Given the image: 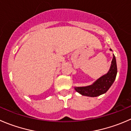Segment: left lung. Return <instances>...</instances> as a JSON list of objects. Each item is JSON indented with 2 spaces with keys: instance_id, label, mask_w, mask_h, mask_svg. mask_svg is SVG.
Listing matches in <instances>:
<instances>
[{
  "instance_id": "left-lung-1",
  "label": "left lung",
  "mask_w": 131,
  "mask_h": 131,
  "mask_svg": "<svg viewBox=\"0 0 131 131\" xmlns=\"http://www.w3.org/2000/svg\"><path fill=\"white\" fill-rule=\"evenodd\" d=\"M112 51L111 49H110ZM113 59L111 67L107 73L104 74L95 81L92 84L86 86L75 87V90L81 95L84 96L95 97L102 95L107 91L111 85L113 84L116 74H117V66L115 55H113Z\"/></svg>"
}]
</instances>
